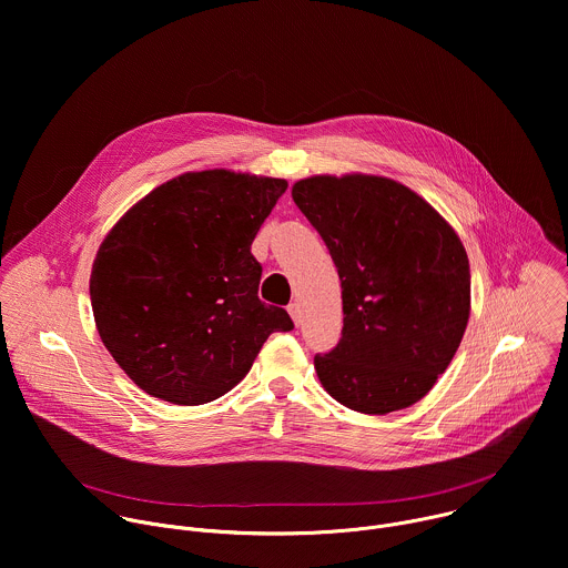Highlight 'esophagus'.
Masks as SVG:
<instances>
[{"label":"esophagus","mask_w":568,"mask_h":568,"mask_svg":"<svg viewBox=\"0 0 568 568\" xmlns=\"http://www.w3.org/2000/svg\"><path fill=\"white\" fill-rule=\"evenodd\" d=\"M287 312H290V316L294 318V323H296V326H298V323H301V316H303L301 303H298V301H292V303L287 305Z\"/></svg>","instance_id":"34e87169"}]
</instances>
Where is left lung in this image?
Masks as SVG:
<instances>
[{
  "instance_id": "1",
  "label": "left lung",
  "mask_w": 568,
  "mask_h": 568,
  "mask_svg": "<svg viewBox=\"0 0 568 568\" xmlns=\"http://www.w3.org/2000/svg\"><path fill=\"white\" fill-rule=\"evenodd\" d=\"M292 197L342 281L344 328L316 375L344 407L407 409L445 373L469 318V261L454 229L386 178H310Z\"/></svg>"
}]
</instances>
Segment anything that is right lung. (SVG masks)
<instances>
[{
  "instance_id": "right-lung-1",
  "label": "right lung",
  "mask_w": 568,
  "mask_h": 568,
  "mask_svg": "<svg viewBox=\"0 0 568 568\" xmlns=\"http://www.w3.org/2000/svg\"><path fill=\"white\" fill-rule=\"evenodd\" d=\"M287 182L186 173L145 195L97 254L90 296L99 335L145 393L173 404L217 399L245 377L287 310L258 298L252 242Z\"/></svg>"
}]
</instances>
